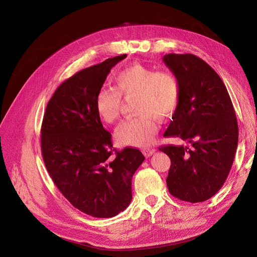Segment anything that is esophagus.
<instances>
[{
  "label": "esophagus",
  "instance_id": "34e87169",
  "mask_svg": "<svg viewBox=\"0 0 257 257\" xmlns=\"http://www.w3.org/2000/svg\"><path fill=\"white\" fill-rule=\"evenodd\" d=\"M155 151H156V149H154V148H145V149L143 150V153H144L145 156L149 157V156H151Z\"/></svg>",
  "mask_w": 257,
  "mask_h": 257
}]
</instances>
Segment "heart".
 Returning <instances> with one entry per match:
<instances>
[{"label": "heart", "mask_w": 257, "mask_h": 257, "mask_svg": "<svg viewBox=\"0 0 257 257\" xmlns=\"http://www.w3.org/2000/svg\"><path fill=\"white\" fill-rule=\"evenodd\" d=\"M114 88H101L94 101L98 115L105 123L118 118L124 98L134 97L133 110L138 113L121 123L115 138L121 145L145 147L158 131L156 118L166 119L177 111L181 100L178 77L168 70L155 71L141 63L125 66L114 76Z\"/></svg>", "instance_id": "heart-1"}]
</instances>
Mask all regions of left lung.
<instances>
[{
  "label": "left lung",
  "mask_w": 257,
  "mask_h": 257,
  "mask_svg": "<svg viewBox=\"0 0 257 257\" xmlns=\"http://www.w3.org/2000/svg\"><path fill=\"white\" fill-rule=\"evenodd\" d=\"M164 62L179 79L181 100L165 136L191 147H159L171 159L172 196L197 203L214 196L233 164L238 142L234 108L220 76L193 54H168Z\"/></svg>",
  "instance_id": "obj_1"
}]
</instances>
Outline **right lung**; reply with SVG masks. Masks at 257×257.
I'll return each mask as SVG.
<instances>
[{
    "label": "right lung",
    "instance_id": "add662e5",
    "mask_svg": "<svg viewBox=\"0 0 257 257\" xmlns=\"http://www.w3.org/2000/svg\"><path fill=\"white\" fill-rule=\"evenodd\" d=\"M108 58L66 79L50 99L42 124L44 163L60 193L93 218H112L132 199L133 174L145 160L137 148L114 149L94 101L112 67Z\"/></svg>",
    "mask_w": 257,
    "mask_h": 257
}]
</instances>
